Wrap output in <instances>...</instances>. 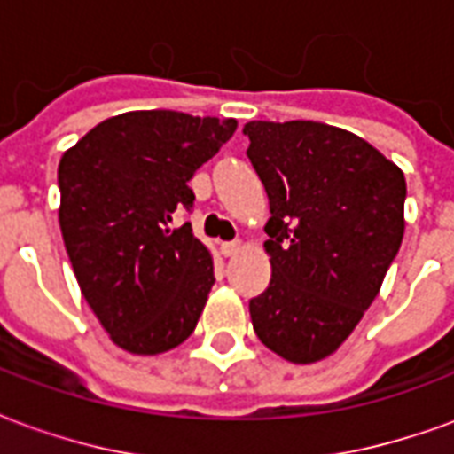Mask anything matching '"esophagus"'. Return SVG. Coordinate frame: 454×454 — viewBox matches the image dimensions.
<instances>
[{"label":"esophagus","instance_id":"34e87169","mask_svg":"<svg viewBox=\"0 0 454 454\" xmlns=\"http://www.w3.org/2000/svg\"><path fill=\"white\" fill-rule=\"evenodd\" d=\"M240 247H243L240 240H228V243H221V253H223L226 257H233L240 253Z\"/></svg>","mask_w":454,"mask_h":454}]
</instances>
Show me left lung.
<instances>
[{
  "label": "left lung",
  "mask_w": 454,
  "mask_h": 454,
  "mask_svg": "<svg viewBox=\"0 0 454 454\" xmlns=\"http://www.w3.org/2000/svg\"><path fill=\"white\" fill-rule=\"evenodd\" d=\"M243 133L272 214V279L250 299L253 328L285 360H324L360 324L399 253L406 179L335 126L250 121Z\"/></svg>",
  "instance_id": "obj_1"
}]
</instances>
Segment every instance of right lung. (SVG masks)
<instances>
[{
    "label": "right lung",
    "instance_id": "1",
    "mask_svg": "<svg viewBox=\"0 0 454 454\" xmlns=\"http://www.w3.org/2000/svg\"><path fill=\"white\" fill-rule=\"evenodd\" d=\"M236 119L129 112L94 126L58 168L60 231L82 296L133 355L172 350L194 333L214 262L192 223L189 179L236 133Z\"/></svg>",
    "mask_w": 454,
    "mask_h": 454
}]
</instances>
